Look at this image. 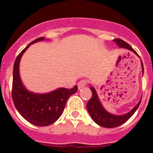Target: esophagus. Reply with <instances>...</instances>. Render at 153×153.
<instances>
[{"instance_id":"esophagus-1","label":"esophagus","mask_w":153,"mask_h":153,"mask_svg":"<svg viewBox=\"0 0 153 153\" xmlns=\"http://www.w3.org/2000/svg\"><path fill=\"white\" fill-rule=\"evenodd\" d=\"M86 84H87V81H86V79H82V80H80L79 83H78V88H83V87L86 86Z\"/></svg>"}]
</instances>
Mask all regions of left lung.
<instances>
[{"instance_id":"1","label":"left lung","mask_w":153,"mask_h":153,"mask_svg":"<svg viewBox=\"0 0 153 153\" xmlns=\"http://www.w3.org/2000/svg\"><path fill=\"white\" fill-rule=\"evenodd\" d=\"M113 41L117 43V45L120 47L125 48V49L129 50L135 53L136 55L137 53L133 50L132 47L129 44H127L126 42L124 40H121L120 38L114 39ZM142 67H143V64L142 63ZM90 90L92 91V97L90 99L87 104H86V108L90 113V117L93 119V120L96 123L98 124L100 126L105 127V128H114V127L119 126L122 125L124 123H126L127 120H129L132 115L134 114L136 109H138L140 106L141 100L140 102H138L137 105L135 106L133 109L129 113H126L124 115L121 116H117V115H113L111 113H108L106 109H104L103 106H102L100 101L99 100V97L97 96V93L96 92V90L93 88V86L90 87Z\"/></svg>"}]
</instances>
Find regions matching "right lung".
Wrapping results in <instances>:
<instances>
[{"label":"right lung","instance_id":"add662e5","mask_svg":"<svg viewBox=\"0 0 153 153\" xmlns=\"http://www.w3.org/2000/svg\"><path fill=\"white\" fill-rule=\"evenodd\" d=\"M39 37L28 44L16 58L13 70L12 99L16 109L27 121L38 126L56 122L61 116L69 97L77 91V86L71 89L59 88L48 93L38 94L27 90L21 82L19 64L21 56L31 44L44 40Z\"/></svg>","mask_w":153,"mask_h":153}]
</instances>
